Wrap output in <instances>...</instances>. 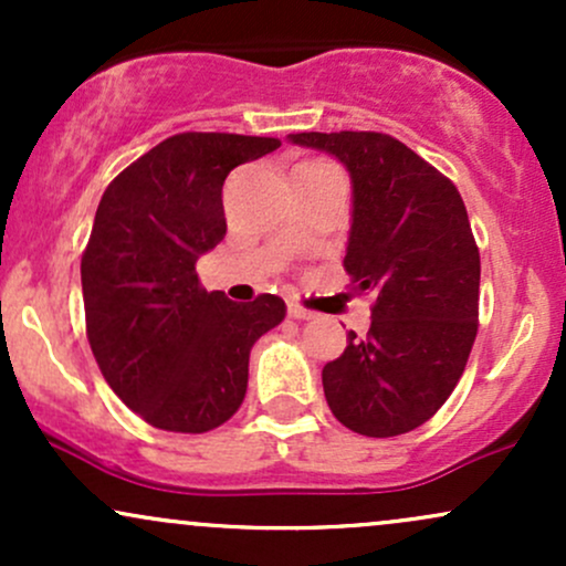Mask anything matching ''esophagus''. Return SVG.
Listing matches in <instances>:
<instances>
[{"mask_svg":"<svg viewBox=\"0 0 566 566\" xmlns=\"http://www.w3.org/2000/svg\"><path fill=\"white\" fill-rule=\"evenodd\" d=\"M287 314L292 316V319H311V311H305L303 305H297V303H287Z\"/></svg>","mask_w":566,"mask_h":566,"instance_id":"esophagus-1","label":"esophagus"}]
</instances>
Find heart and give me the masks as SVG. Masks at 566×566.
<instances>
[{
	"mask_svg": "<svg viewBox=\"0 0 566 566\" xmlns=\"http://www.w3.org/2000/svg\"><path fill=\"white\" fill-rule=\"evenodd\" d=\"M314 165H319V161H314ZM303 167H311V165H303Z\"/></svg>",
	"mask_w": 566,
	"mask_h": 566,
	"instance_id": "obj_1",
	"label": "heart"
}]
</instances>
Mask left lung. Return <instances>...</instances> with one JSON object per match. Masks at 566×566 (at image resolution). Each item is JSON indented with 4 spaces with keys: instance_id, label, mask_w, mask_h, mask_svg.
Instances as JSON below:
<instances>
[{
    "instance_id": "obj_1",
    "label": "left lung",
    "mask_w": 566,
    "mask_h": 566,
    "mask_svg": "<svg viewBox=\"0 0 566 566\" xmlns=\"http://www.w3.org/2000/svg\"><path fill=\"white\" fill-rule=\"evenodd\" d=\"M290 143L329 154L350 178L343 269L375 292L367 337L324 365L333 415L361 437L423 426L450 399L479 327V247L450 178L382 133H297Z\"/></svg>"
}]
</instances>
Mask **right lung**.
<instances>
[{
    "mask_svg": "<svg viewBox=\"0 0 566 566\" xmlns=\"http://www.w3.org/2000/svg\"><path fill=\"white\" fill-rule=\"evenodd\" d=\"M276 138L180 133L112 180L82 255L87 337L103 378L161 431L223 426L247 394L250 348L284 301L201 290L197 261L226 237L223 184Z\"/></svg>",
    "mask_w": 566,
    "mask_h": 566,
    "instance_id": "right-lung-1",
    "label": "right lung"
}]
</instances>
